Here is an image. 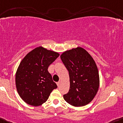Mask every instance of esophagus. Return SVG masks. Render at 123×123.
Segmentation results:
<instances>
[{
    "label": "esophagus",
    "mask_w": 123,
    "mask_h": 123,
    "mask_svg": "<svg viewBox=\"0 0 123 123\" xmlns=\"http://www.w3.org/2000/svg\"><path fill=\"white\" fill-rule=\"evenodd\" d=\"M57 85L58 87H59V86H60V81H59L58 82H57Z\"/></svg>",
    "instance_id": "1"
}]
</instances>
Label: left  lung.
<instances>
[{
  "label": "left lung",
  "instance_id": "8db88e82",
  "mask_svg": "<svg viewBox=\"0 0 123 123\" xmlns=\"http://www.w3.org/2000/svg\"><path fill=\"white\" fill-rule=\"evenodd\" d=\"M60 58L70 78V89L63 98L74 107L86 105L92 101L99 88V73L95 62L81 47L65 51Z\"/></svg>",
  "mask_w": 123,
  "mask_h": 123
}]
</instances>
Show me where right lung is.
Returning a JSON list of instances; mask_svg holds the SVG:
<instances>
[{"label": "right lung", "instance_id": "1", "mask_svg": "<svg viewBox=\"0 0 123 123\" xmlns=\"http://www.w3.org/2000/svg\"><path fill=\"white\" fill-rule=\"evenodd\" d=\"M59 56V53L39 47L28 53L20 63L15 77L16 89L28 104L41 105L57 88L48 68Z\"/></svg>", "mask_w": 123, "mask_h": 123}]
</instances>
